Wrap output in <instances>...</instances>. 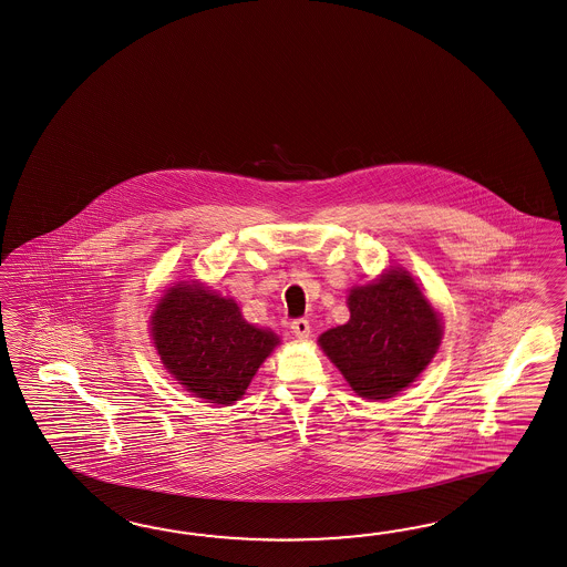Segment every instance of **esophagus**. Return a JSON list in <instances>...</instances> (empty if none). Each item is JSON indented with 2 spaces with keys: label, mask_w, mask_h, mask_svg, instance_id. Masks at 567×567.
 I'll return each instance as SVG.
<instances>
[{
  "label": "esophagus",
  "mask_w": 567,
  "mask_h": 567,
  "mask_svg": "<svg viewBox=\"0 0 567 567\" xmlns=\"http://www.w3.org/2000/svg\"><path fill=\"white\" fill-rule=\"evenodd\" d=\"M291 333L298 339H308L310 337V322L306 319H296L290 322Z\"/></svg>",
  "instance_id": "34e87169"
}]
</instances>
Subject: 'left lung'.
<instances>
[{
	"label": "left lung",
	"instance_id": "left-lung-1",
	"mask_svg": "<svg viewBox=\"0 0 567 567\" xmlns=\"http://www.w3.org/2000/svg\"><path fill=\"white\" fill-rule=\"evenodd\" d=\"M346 324L319 337V346L365 399H391L432 362L442 324L413 277L391 269L349 293Z\"/></svg>",
	"mask_w": 567,
	"mask_h": 567
}]
</instances>
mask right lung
Wrapping results in <instances>:
<instances>
[{
    "instance_id": "right-lung-1",
    "label": "right lung",
    "mask_w": 567,
    "mask_h": 567,
    "mask_svg": "<svg viewBox=\"0 0 567 567\" xmlns=\"http://www.w3.org/2000/svg\"><path fill=\"white\" fill-rule=\"evenodd\" d=\"M152 334L166 370L209 403L238 401L279 339L243 319L234 300L178 284L152 317Z\"/></svg>"
}]
</instances>
